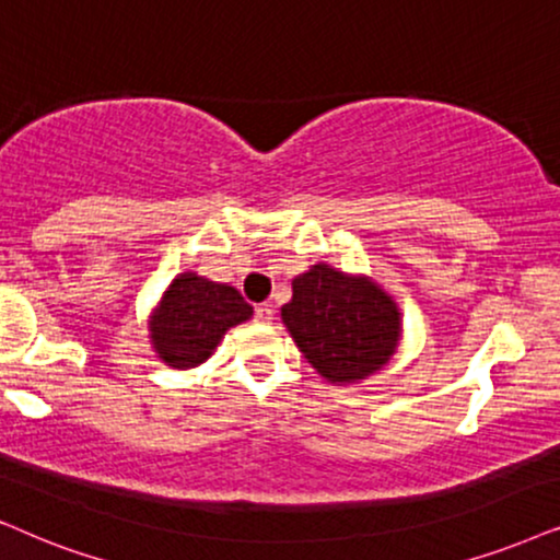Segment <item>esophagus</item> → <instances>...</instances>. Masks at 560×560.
I'll list each match as a JSON object with an SVG mask.
<instances>
[{"label":"esophagus","instance_id":"34e87169","mask_svg":"<svg viewBox=\"0 0 560 560\" xmlns=\"http://www.w3.org/2000/svg\"><path fill=\"white\" fill-rule=\"evenodd\" d=\"M256 320L258 323H271L273 320V304H258L256 307Z\"/></svg>","mask_w":560,"mask_h":560}]
</instances>
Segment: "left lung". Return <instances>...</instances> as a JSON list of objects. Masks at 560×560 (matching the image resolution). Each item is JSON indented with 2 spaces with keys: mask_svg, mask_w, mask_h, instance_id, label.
Listing matches in <instances>:
<instances>
[{
  "mask_svg": "<svg viewBox=\"0 0 560 560\" xmlns=\"http://www.w3.org/2000/svg\"><path fill=\"white\" fill-rule=\"evenodd\" d=\"M281 320L304 359L332 385L380 372L400 341V310L393 296L370 276L343 273L328 264L296 276Z\"/></svg>",
  "mask_w": 560,
  "mask_h": 560,
  "instance_id": "1",
  "label": "left lung"
}]
</instances>
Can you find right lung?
<instances>
[{"label": "right lung", "instance_id": "1", "mask_svg": "<svg viewBox=\"0 0 560 560\" xmlns=\"http://www.w3.org/2000/svg\"><path fill=\"white\" fill-rule=\"evenodd\" d=\"M253 317L235 287L217 284L194 271L175 276L150 320L152 349L173 370H190L214 353L232 325Z\"/></svg>", "mask_w": 560, "mask_h": 560}]
</instances>
